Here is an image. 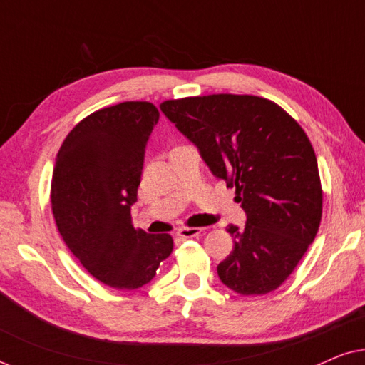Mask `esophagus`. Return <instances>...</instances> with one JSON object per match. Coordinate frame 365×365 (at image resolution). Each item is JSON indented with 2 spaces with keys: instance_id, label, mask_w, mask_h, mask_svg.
<instances>
[{
  "instance_id": "34e87169",
  "label": "esophagus",
  "mask_w": 365,
  "mask_h": 365,
  "mask_svg": "<svg viewBox=\"0 0 365 365\" xmlns=\"http://www.w3.org/2000/svg\"><path fill=\"white\" fill-rule=\"evenodd\" d=\"M201 232H202V229H199V227H181L178 231V236L182 239H189V237L199 236Z\"/></svg>"
}]
</instances>
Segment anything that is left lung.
Returning <instances> with one entry per match:
<instances>
[{"mask_svg": "<svg viewBox=\"0 0 365 365\" xmlns=\"http://www.w3.org/2000/svg\"><path fill=\"white\" fill-rule=\"evenodd\" d=\"M212 174L236 187L246 226L229 224L234 247L217 266L224 286L262 296L291 276L316 237L322 187L307 134L279 104L251 94L161 103Z\"/></svg>", "mask_w": 365, "mask_h": 365, "instance_id": "8db88e82", "label": "left lung"}]
</instances>
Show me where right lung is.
Segmentation results:
<instances>
[{"instance_id": "obj_1", "label": "right lung", "mask_w": 365, "mask_h": 365, "mask_svg": "<svg viewBox=\"0 0 365 365\" xmlns=\"http://www.w3.org/2000/svg\"><path fill=\"white\" fill-rule=\"evenodd\" d=\"M158 119L148 101L98 109L69 131L53 169L59 234L83 267L114 289L143 287L173 252L169 234H148L131 222L144 149Z\"/></svg>"}]
</instances>
